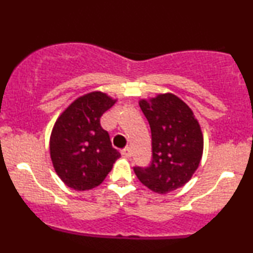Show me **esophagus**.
<instances>
[{"instance_id": "1", "label": "esophagus", "mask_w": 253, "mask_h": 253, "mask_svg": "<svg viewBox=\"0 0 253 253\" xmlns=\"http://www.w3.org/2000/svg\"><path fill=\"white\" fill-rule=\"evenodd\" d=\"M121 155H123V157H125V158H129V157L132 156V151H130L129 147H126V149L121 151Z\"/></svg>"}]
</instances>
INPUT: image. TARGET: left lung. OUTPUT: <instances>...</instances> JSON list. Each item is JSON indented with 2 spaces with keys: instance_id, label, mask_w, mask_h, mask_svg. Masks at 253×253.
Listing matches in <instances>:
<instances>
[{
  "instance_id": "1",
  "label": "left lung",
  "mask_w": 253,
  "mask_h": 253,
  "mask_svg": "<svg viewBox=\"0 0 253 253\" xmlns=\"http://www.w3.org/2000/svg\"><path fill=\"white\" fill-rule=\"evenodd\" d=\"M150 124L152 162L134 167L139 181L158 194L181 188L194 175L203 152V135L193 110L176 95L161 94L139 102Z\"/></svg>"
}]
</instances>
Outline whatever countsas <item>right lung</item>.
Wrapping results in <instances>:
<instances>
[{
    "label": "right lung",
    "mask_w": 253,
    "mask_h": 253,
    "mask_svg": "<svg viewBox=\"0 0 253 253\" xmlns=\"http://www.w3.org/2000/svg\"><path fill=\"white\" fill-rule=\"evenodd\" d=\"M115 102L104 92H89L75 100L54 124L50 138L52 164L72 189L100 185L121 156L100 124L103 113Z\"/></svg>",
    "instance_id": "right-lung-1"
}]
</instances>
